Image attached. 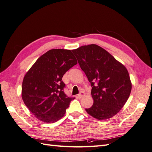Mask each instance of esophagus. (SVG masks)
Listing matches in <instances>:
<instances>
[{
  "label": "esophagus",
  "mask_w": 152,
  "mask_h": 152,
  "mask_svg": "<svg viewBox=\"0 0 152 152\" xmlns=\"http://www.w3.org/2000/svg\"><path fill=\"white\" fill-rule=\"evenodd\" d=\"M84 95H85V93H84V92H81V93H80V94H78V98H82V97H83V96H84Z\"/></svg>",
  "instance_id": "obj_1"
}]
</instances>
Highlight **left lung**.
<instances>
[{
	"mask_svg": "<svg viewBox=\"0 0 152 152\" xmlns=\"http://www.w3.org/2000/svg\"><path fill=\"white\" fill-rule=\"evenodd\" d=\"M91 84L94 103L87 113L98 120L115 115L129 97L132 84L126 66L96 44L72 50Z\"/></svg>",
	"mask_w": 152,
	"mask_h": 152,
	"instance_id": "left-lung-1",
	"label": "left lung"
}]
</instances>
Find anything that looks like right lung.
<instances>
[{"instance_id": "1", "label": "right lung", "mask_w": 152, "mask_h": 152, "mask_svg": "<svg viewBox=\"0 0 152 152\" xmlns=\"http://www.w3.org/2000/svg\"><path fill=\"white\" fill-rule=\"evenodd\" d=\"M77 61L70 50L50 49L37 59L26 72L22 83L25 104L39 120L53 123L65 115L75 98L65 94L64 74Z\"/></svg>"}]
</instances>
